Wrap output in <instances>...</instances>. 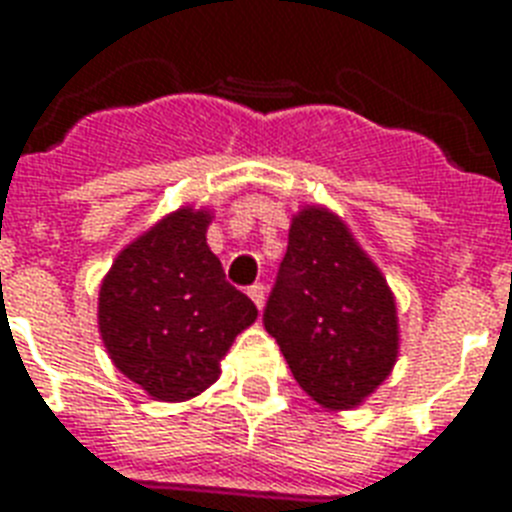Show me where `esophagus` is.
<instances>
[{
	"label": "esophagus",
	"instance_id": "34e87169",
	"mask_svg": "<svg viewBox=\"0 0 512 512\" xmlns=\"http://www.w3.org/2000/svg\"><path fill=\"white\" fill-rule=\"evenodd\" d=\"M247 295L252 297V303L257 305V311L265 305V284H252V287L247 289Z\"/></svg>",
	"mask_w": 512,
	"mask_h": 512
}]
</instances>
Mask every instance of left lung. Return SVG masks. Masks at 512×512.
<instances>
[{
  "instance_id": "obj_1",
  "label": "left lung",
  "mask_w": 512,
  "mask_h": 512,
  "mask_svg": "<svg viewBox=\"0 0 512 512\" xmlns=\"http://www.w3.org/2000/svg\"><path fill=\"white\" fill-rule=\"evenodd\" d=\"M300 388L327 409L358 406L398 356L396 300L340 217L308 207L263 311Z\"/></svg>"
}]
</instances>
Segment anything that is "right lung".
Wrapping results in <instances>:
<instances>
[{
    "instance_id": "obj_1",
    "label": "right lung",
    "mask_w": 512,
    "mask_h": 512,
    "mask_svg": "<svg viewBox=\"0 0 512 512\" xmlns=\"http://www.w3.org/2000/svg\"><path fill=\"white\" fill-rule=\"evenodd\" d=\"M207 212L177 209L122 249L100 284L98 324L116 369L159 401L199 396L220 377L255 303L207 247Z\"/></svg>"
}]
</instances>
